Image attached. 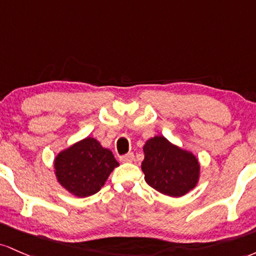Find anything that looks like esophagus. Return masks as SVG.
Wrapping results in <instances>:
<instances>
[{
    "instance_id": "1",
    "label": "esophagus",
    "mask_w": 256,
    "mask_h": 256,
    "mask_svg": "<svg viewBox=\"0 0 256 256\" xmlns=\"http://www.w3.org/2000/svg\"><path fill=\"white\" fill-rule=\"evenodd\" d=\"M120 162H123V163L133 162V160H134V154H133V152H129V154H123V156H120Z\"/></svg>"
}]
</instances>
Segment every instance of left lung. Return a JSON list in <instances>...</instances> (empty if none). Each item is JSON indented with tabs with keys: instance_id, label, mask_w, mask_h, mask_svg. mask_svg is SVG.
I'll list each match as a JSON object with an SVG mask.
<instances>
[{
	"instance_id": "8db88e82",
	"label": "left lung",
	"mask_w": 256,
	"mask_h": 256,
	"mask_svg": "<svg viewBox=\"0 0 256 256\" xmlns=\"http://www.w3.org/2000/svg\"><path fill=\"white\" fill-rule=\"evenodd\" d=\"M142 169L151 188L170 197H180L196 186L200 164L191 152L173 145L164 136H154L144 146Z\"/></svg>"
}]
</instances>
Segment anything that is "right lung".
Returning <instances> with one entry per match:
<instances>
[{
    "label": "right lung",
    "mask_w": 256,
    "mask_h": 256,
    "mask_svg": "<svg viewBox=\"0 0 256 256\" xmlns=\"http://www.w3.org/2000/svg\"><path fill=\"white\" fill-rule=\"evenodd\" d=\"M117 166L112 152L93 138H86L60 152L54 163L58 182L78 197L96 194Z\"/></svg>",
    "instance_id": "right-lung-1"
}]
</instances>
